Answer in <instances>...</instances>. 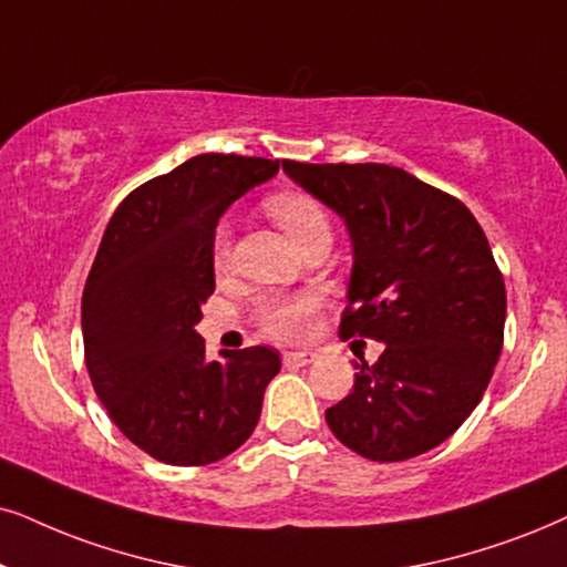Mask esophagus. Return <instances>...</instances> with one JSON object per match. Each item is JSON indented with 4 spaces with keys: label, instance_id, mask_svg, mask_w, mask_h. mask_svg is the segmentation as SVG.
<instances>
[{
    "label": "esophagus",
    "instance_id": "1",
    "mask_svg": "<svg viewBox=\"0 0 567 567\" xmlns=\"http://www.w3.org/2000/svg\"><path fill=\"white\" fill-rule=\"evenodd\" d=\"M313 361V353H308V350H288V353H282V363L285 367H308V363Z\"/></svg>",
    "mask_w": 567,
    "mask_h": 567
}]
</instances>
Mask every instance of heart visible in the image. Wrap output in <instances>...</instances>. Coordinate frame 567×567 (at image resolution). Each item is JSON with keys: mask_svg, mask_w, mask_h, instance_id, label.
Returning a JSON list of instances; mask_svg holds the SVG:
<instances>
[{"mask_svg": "<svg viewBox=\"0 0 567 567\" xmlns=\"http://www.w3.org/2000/svg\"><path fill=\"white\" fill-rule=\"evenodd\" d=\"M264 209H267L269 217L275 219L279 227H282V233L288 235L296 248L303 246L308 238H313V235L329 233L324 206H321L313 196H308V193H275V196L264 200ZM212 261L217 271H225L227 264H230V230H227V225H219L217 230H214ZM319 306L321 298L317 292H298V296L290 298H271L267 303H261L256 319H259L264 334L282 342H292L300 340V337L311 329V321L317 317Z\"/></svg>", "mask_w": 567, "mask_h": 567, "instance_id": "1", "label": "heart"}]
</instances>
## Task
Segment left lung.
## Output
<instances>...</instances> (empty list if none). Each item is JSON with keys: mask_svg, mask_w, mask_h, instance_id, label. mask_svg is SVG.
I'll return each instance as SVG.
<instances>
[{"mask_svg": "<svg viewBox=\"0 0 567 567\" xmlns=\"http://www.w3.org/2000/svg\"><path fill=\"white\" fill-rule=\"evenodd\" d=\"M346 219L353 271L340 337L384 342L327 408L353 453L398 463L457 432L484 398L505 340V279L474 214L390 164L282 162Z\"/></svg>", "mask_w": 567, "mask_h": 567, "instance_id": "1", "label": "left lung"}]
</instances>
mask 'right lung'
<instances>
[{
    "label": "right lung",
    "instance_id": "right-lung-1",
    "mask_svg": "<svg viewBox=\"0 0 567 567\" xmlns=\"http://www.w3.org/2000/svg\"><path fill=\"white\" fill-rule=\"evenodd\" d=\"M277 169L261 156H193L135 188L106 225L83 290L85 369L120 432L156 461H221L259 424L277 350L206 361L193 327L214 292L219 217Z\"/></svg>",
    "mask_w": 567,
    "mask_h": 567
}]
</instances>
